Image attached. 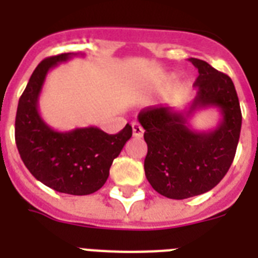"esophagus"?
Wrapping results in <instances>:
<instances>
[{
	"mask_svg": "<svg viewBox=\"0 0 258 258\" xmlns=\"http://www.w3.org/2000/svg\"><path fill=\"white\" fill-rule=\"evenodd\" d=\"M143 133H145V130L142 127L138 121H134L133 123V135L135 138H142L143 137Z\"/></svg>",
	"mask_w": 258,
	"mask_h": 258,
	"instance_id": "esophagus-1",
	"label": "esophagus"
}]
</instances>
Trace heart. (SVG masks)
<instances>
[{
  "mask_svg": "<svg viewBox=\"0 0 258 258\" xmlns=\"http://www.w3.org/2000/svg\"><path fill=\"white\" fill-rule=\"evenodd\" d=\"M174 76H171L170 79H172ZM188 84L187 83H178L175 86V88H174V92H172V99L176 101L182 100V99H184V97L187 96L188 93Z\"/></svg>",
  "mask_w": 258,
  "mask_h": 258,
  "instance_id": "heart-1",
  "label": "heart"
}]
</instances>
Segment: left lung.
<instances>
[{
	"mask_svg": "<svg viewBox=\"0 0 258 258\" xmlns=\"http://www.w3.org/2000/svg\"><path fill=\"white\" fill-rule=\"evenodd\" d=\"M197 96L183 109L147 107L138 115L145 128L146 178L155 191L171 200L200 196L220 183L236 155L240 139V101L232 79L200 58ZM209 106L220 109V123L209 132L192 130L188 119Z\"/></svg>",
	"mask_w": 258,
	"mask_h": 258,
	"instance_id": "1",
	"label": "left lung"
}]
</instances>
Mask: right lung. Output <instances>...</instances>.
<instances>
[{
    "mask_svg": "<svg viewBox=\"0 0 258 258\" xmlns=\"http://www.w3.org/2000/svg\"><path fill=\"white\" fill-rule=\"evenodd\" d=\"M79 53H61L42 60L34 70L18 101L16 145L30 174L48 187L72 196L97 191L109 175L113 159L133 137L127 123L115 135L95 125L56 131L38 112V97L48 72Z\"/></svg>",
    "mask_w": 258,
    "mask_h": 258,
    "instance_id": "obj_1",
    "label": "right lung"
}]
</instances>
